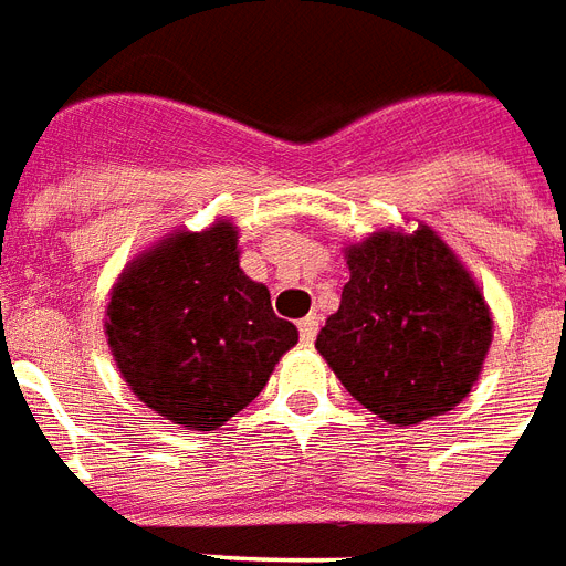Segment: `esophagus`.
Masks as SVG:
<instances>
[{"mask_svg": "<svg viewBox=\"0 0 566 566\" xmlns=\"http://www.w3.org/2000/svg\"><path fill=\"white\" fill-rule=\"evenodd\" d=\"M298 334H301V339H304V343H313V339H316V334H318V316H313V313H310V316L301 318Z\"/></svg>", "mask_w": 566, "mask_h": 566, "instance_id": "34e87169", "label": "esophagus"}]
</instances>
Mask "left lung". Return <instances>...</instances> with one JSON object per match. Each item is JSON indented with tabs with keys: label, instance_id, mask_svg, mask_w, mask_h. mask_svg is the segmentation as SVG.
Returning a JSON list of instances; mask_svg holds the SVG:
<instances>
[{
	"label": "left lung",
	"instance_id": "8db88e82",
	"mask_svg": "<svg viewBox=\"0 0 566 566\" xmlns=\"http://www.w3.org/2000/svg\"><path fill=\"white\" fill-rule=\"evenodd\" d=\"M348 283L316 348L364 409L409 427L450 411L478 381L492 318L478 283L429 227L346 250Z\"/></svg>",
	"mask_w": 566,
	"mask_h": 566
}]
</instances>
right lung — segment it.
<instances>
[{
	"label": "right lung",
	"instance_id": "add662e5",
	"mask_svg": "<svg viewBox=\"0 0 566 566\" xmlns=\"http://www.w3.org/2000/svg\"><path fill=\"white\" fill-rule=\"evenodd\" d=\"M232 223L169 238L118 277L106 337L148 409L187 429L223 427L265 388L298 331L238 268Z\"/></svg>",
	"mask_w": 566,
	"mask_h": 566
}]
</instances>
